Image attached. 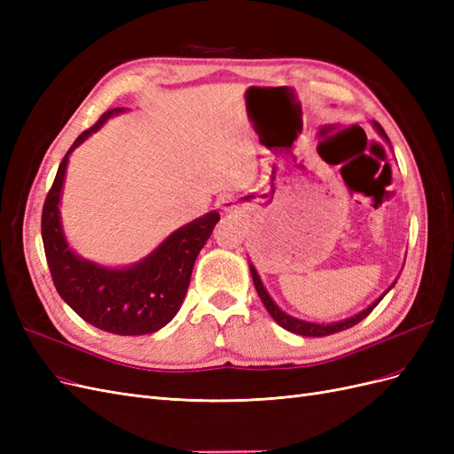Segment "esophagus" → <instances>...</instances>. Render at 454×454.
<instances>
[{
    "label": "esophagus",
    "instance_id": "1",
    "mask_svg": "<svg viewBox=\"0 0 454 454\" xmlns=\"http://www.w3.org/2000/svg\"><path fill=\"white\" fill-rule=\"evenodd\" d=\"M223 208L225 210H232V208H235V200H223Z\"/></svg>",
    "mask_w": 454,
    "mask_h": 454
}]
</instances>
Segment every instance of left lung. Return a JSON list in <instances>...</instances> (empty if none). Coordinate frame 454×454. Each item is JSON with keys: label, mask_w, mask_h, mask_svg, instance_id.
<instances>
[{"label": "left lung", "mask_w": 454, "mask_h": 454, "mask_svg": "<svg viewBox=\"0 0 454 454\" xmlns=\"http://www.w3.org/2000/svg\"><path fill=\"white\" fill-rule=\"evenodd\" d=\"M373 127L377 129V132L382 136V138L390 144L387 132L382 130V127L379 125V122H373ZM250 272H252V278H254V286H255V290H257V295L261 297V301H263V305H265V309L269 310V314L274 318V322H277L278 325H282L284 329H287V332L297 333V335H303V337H325V335H333V333L342 332V329H348V327L356 325L358 322H362V320L365 318V316H369V312L373 310V309L380 303V299H382L384 295H387V294L392 290V287H394V284H395V282H394V284L388 287V290L384 292V294L375 301V303H371L365 310L350 316V318H347V320L333 322V324H314V322H305V320L294 318V316H290V314H286L284 310H280L278 305L274 303V301L270 299V295L267 294V290L263 287V282H261L259 274H257V270H255V267H254L252 263H250Z\"/></svg>", "instance_id": "left-lung-1"}]
</instances>
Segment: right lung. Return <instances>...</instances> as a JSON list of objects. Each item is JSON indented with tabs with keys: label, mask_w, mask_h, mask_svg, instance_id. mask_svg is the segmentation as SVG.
<instances>
[{
	"label": "right lung",
	"mask_w": 454,
	"mask_h": 454,
	"mask_svg": "<svg viewBox=\"0 0 454 454\" xmlns=\"http://www.w3.org/2000/svg\"><path fill=\"white\" fill-rule=\"evenodd\" d=\"M122 112V107L109 109L67 149L43 204L41 237L54 287L81 318L107 333L147 335L159 332L180 310L195 259L210 239L219 214L210 212L174 231L147 257L130 267L109 269L74 254L60 219L67 159L109 117Z\"/></svg>",
	"instance_id": "obj_1"
}]
</instances>
